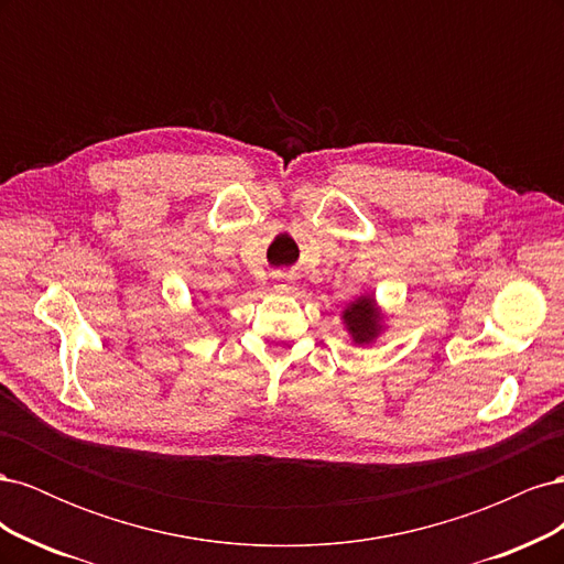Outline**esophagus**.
<instances>
[{
	"label": "esophagus",
	"instance_id": "1",
	"mask_svg": "<svg viewBox=\"0 0 564 564\" xmlns=\"http://www.w3.org/2000/svg\"><path fill=\"white\" fill-rule=\"evenodd\" d=\"M275 292H289L292 289V275H286V272H278L275 275Z\"/></svg>",
	"mask_w": 564,
	"mask_h": 564
}]
</instances>
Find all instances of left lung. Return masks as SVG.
Here are the masks:
<instances>
[{"label": "left lung", "mask_w": 564, "mask_h": 564, "mask_svg": "<svg viewBox=\"0 0 564 564\" xmlns=\"http://www.w3.org/2000/svg\"><path fill=\"white\" fill-rule=\"evenodd\" d=\"M346 329L355 344H371L381 332V315L371 296H360L344 311Z\"/></svg>", "instance_id": "obj_1"}]
</instances>
